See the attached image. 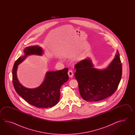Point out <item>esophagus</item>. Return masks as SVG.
I'll use <instances>...</instances> for the list:
<instances>
[{
    "label": "esophagus",
    "mask_w": 135,
    "mask_h": 135,
    "mask_svg": "<svg viewBox=\"0 0 135 135\" xmlns=\"http://www.w3.org/2000/svg\"><path fill=\"white\" fill-rule=\"evenodd\" d=\"M68 75H69V77H72L73 76V73L72 71L71 70H69V71H68Z\"/></svg>",
    "instance_id": "1"
}]
</instances>
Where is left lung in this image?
<instances>
[{
	"label": "left lung",
	"mask_w": 135,
	"mask_h": 135,
	"mask_svg": "<svg viewBox=\"0 0 135 135\" xmlns=\"http://www.w3.org/2000/svg\"><path fill=\"white\" fill-rule=\"evenodd\" d=\"M75 68V77L80 95L89 102L101 100L112 95L117 89L122 75V65L118 50L114 59L105 69L95 68L90 57L80 61Z\"/></svg>",
	"instance_id": "1"
}]
</instances>
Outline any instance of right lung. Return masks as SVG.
<instances>
[{"label": "right lung", "instance_id": "obj_1", "mask_svg": "<svg viewBox=\"0 0 135 135\" xmlns=\"http://www.w3.org/2000/svg\"><path fill=\"white\" fill-rule=\"evenodd\" d=\"M43 49L38 45L29 46L23 50L22 55L15 61L12 69V81L18 95L32 106L38 108H48L54 106L60 99L61 87L69 80L68 69L58 71H48L40 86L28 88L23 86L18 79V65L31 55L42 56Z\"/></svg>", "mask_w": 135, "mask_h": 135}]
</instances>
